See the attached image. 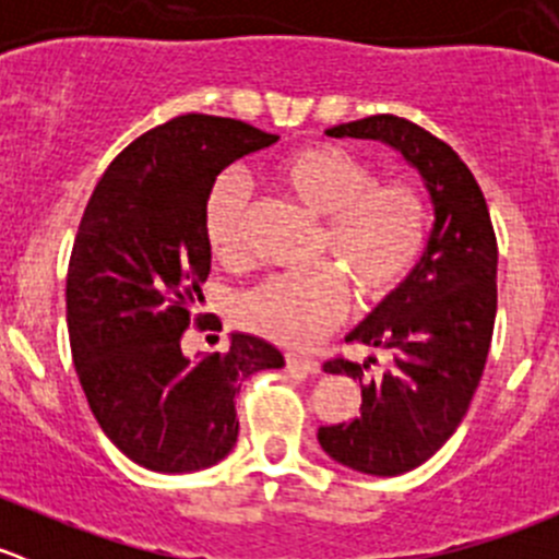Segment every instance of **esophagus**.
<instances>
[{"mask_svg":"<svg viewBox=\"0 0 559 559\" xmlns=\"http://www.w3.org/2000/svg\"><path fill=\"white\" fill-rule=\"evenodd\" d=\"M286 368L297 370V373H319V362L302 354H286Z\"/></svg>","mask_w":559,"mask_h":559,"instance_id":"1","label":"esophagus"}]
</instances>
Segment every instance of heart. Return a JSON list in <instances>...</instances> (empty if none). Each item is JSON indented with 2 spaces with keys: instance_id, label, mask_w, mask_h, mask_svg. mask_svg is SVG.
<instances>
[{
  "instance_id": "b5f03b06",
  "label": "heart",
  "mask_w": 559,
  "mask_h": 559,
  "mask_svg": "<svg viewBox=\"0 0 559 559\" xmlns=\"http://www.w3.org/2000/svg\"><path fill=\"white\" fill-rule=\"evenodd\" d=\"M273 180L297 207L319 218L316 262L306 275H275L240 300V324L281 346H311L343 319L348 284L362 300L392 295L419 264L430 229L425 194L408 180H376V170L335 143L292 151ZM248 189L238 173L218 175L205 197L202 229L213 259L240 267Z\"/></svg>"
}]
</instances>
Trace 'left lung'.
<instances>
[{
	"instance_id": "left-lung-1",
	"label": "left lung",
	"mask_w": 559,
	"mask_h": 559,
	"mask_svg": "<svg viewBox=\"0 0 559 559\" xmlns=\"http://www.w3.org/2000/svg\"><path fill=\"white\" fill-rule=\"evenodd\" d=\"M326 134L392 145L425 178L436 207L425 257L346 337L392 352V368L365 381L368 362H324L326 373L362 384V408L352 421L319 427L321 449L352 471L400 476L454 436L476 394L498 313V240L473 173L427 129L384 112Z\"/></svg>"
}]
</instances>
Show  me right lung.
Here are the masks:
<instances>
[{
  "mask_svg": "<svg viewBox=\"0 0 559 559\" xmlns=\"http://www.w3.org/2000/svg\"><path fill=\"white\" fill-rule=\"evenodd\" d=\"M275 140L235 118L178 116L129 143L83 211L67 270L72 362L105 436L148 471L224 460L238 441L240 384L284 368L278 348L246 332L194 359L180 346L202 319L191 308L211 273L207 191L224 167Z\"/></svg>",
  "mask_w": 559,
  "mask_h": 559,
  "instance_id": "1",
  "label": "right lung"
}]
</instances>
